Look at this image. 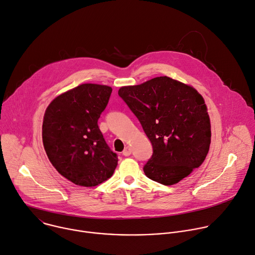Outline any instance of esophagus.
I'll list each match as a JSON object with an SVG mask.
<instances>
[{"mask_svg": "<svg viewBox=\"0 0 255 255\" xmlns=\"http://www.w3.org/2000/svg\"><path fill=\"white\" fill-rule=\"evenodd\" d=\"M122 154L124 155V156H129L130 154H131V148L129 147V146H127V147H125V149L123 150V152H122Z\"/></svg>", "mask_w": 255, "mask_h": 255, "instance_id": "1", "label": "esophagus"}]
</instances>
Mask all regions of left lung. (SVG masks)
<instances>
[{
  "label": "left lung",
  "mask_w": 255,
  "mask_h": 255,
  "mask_svg": "<svg viewBox=\"0 0 255 255\" xmlns=\"http://www.w3.org/2000/svg\"><path fill=\"white\" fill-rule=\"evenodd\" d=\"M118 95L139 120L153 153L145 175L164 186L177 184L205 160L211 124L203 97L168 77L120 88Z\"/></svg>",
  "instance_id": "obj_1"
}]
</instances>
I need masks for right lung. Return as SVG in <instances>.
<instances>
[{
    "mask_svg": "<svg viewBox=\"0 0 255 255\" xmlns=\"http://www.w3.org/2000/svg\"><path fill=\"white\" fill-rule=\"evenodd\" d=\"M112 88L84 84L56 97L42 125L46 154L55 169L78 186L95 187L110 178L118 156L106 143L98 120Z\"/></svg>",
    "mask_w": 255,
    "mask_h": 255,
    "instance_id": "obj_1",
    "label": "right lung"
}]
</instances>
